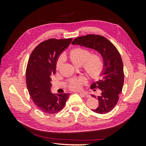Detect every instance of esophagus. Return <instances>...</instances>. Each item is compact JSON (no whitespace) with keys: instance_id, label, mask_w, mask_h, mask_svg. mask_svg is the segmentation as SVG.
I'll return each mask as SVG.
<instances>
[{"instance_id":"1","label":"esophagus","mask_w":146,"mask_h":146,"mask_svg":"<svg viewBox=\"0 0 146 146\" xmlns=\"http://www.w3.org/2000/svg\"><path fill=\"white\" fill-rule=\"evenodd\" d=\"M80 94L83 97H85V98H90V94L85 93V92H80Z\"/></svg>"}]
</instances>
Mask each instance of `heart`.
<instances>
[{
    "instance_id": "heart-1",
    "label": "heart",
    "mask_w": 146,
    "mask_h": 146,
    "mask_svg": "<svg viewBox=\"0 0 146 146\" xmlns=\"http://www.w3.org/2000/svg\"><path fill=\"white\" fill-rule=\"evenodd\" d=\"M69 58L76 66L83 64V68L89 76L93 78H98L104 69V61L99 54H91L90 50L81 47L74 48L69 53ZM63 61V56H60L57 60L56 68H60ZM86 82L84 77L72 78L68 83V87L74 91L80 90Z\"/></svg>"
}]
</instances>
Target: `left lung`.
<instances>
[{
  "label": "left lung",
  "instance_id": "obj_1",
  "mask_svg": "<svg viewBox=\"0 0 146 146\" xmlns=\"http://www.w3.org/2000/svg\"><path fill=\"white\" fill-rule=\"evenodd\" d=\"M72 44L95 50L102 56L104 69L101 74L102 78L91 86V90L99 88L101 90L99 96L91 94L92 98L98 99L99 106L91 110L99 114L111 111L119 100V95L122 92L124 80L122 60L116 47L104 36L93 34L77 37Z\"/></svg>",
  "mask_w": 146,
  "mask_h": 146
}]
</instances>
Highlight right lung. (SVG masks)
<instances>
[{"label":"right lung","instance_id":"right-lung-1","mask_svg":"<svg viewBox=\"0 0 146 146\" xmlns=\"http://www.w3.org/2000/svg\"><path fill=\"white\" fill-rule=\"evenodd\" d=\"M72 38L49 39L34 48L26 69V84L31 98L41 111L54 114L62 110L70 94H52L51 76L55 74L60 55Z\"/></svg>","mask_w":146,"mask_h":146}]
</instances>
